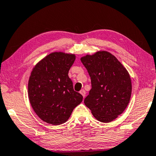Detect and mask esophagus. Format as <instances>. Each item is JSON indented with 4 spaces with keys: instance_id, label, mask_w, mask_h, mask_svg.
I'll return each instance as SVG.
<instances>
[{
    "instance_id": "obj_1",
    "label": "esophagus",
    "mask_w": 156,
    "mask_h": 156,
    "mask_svg": "<svg viewBox=\"0 0 156 156\" xmlns=\"http://www.w3.org/2000/svg\"><path fill=\"white\" fill-rule=\"evenodd\" d=\"M80 94H82V95L83 96V98H84V97H85V95H86V92H85V90H82L80 91Z\"/></svg>"
}]
</instances>
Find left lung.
I'll return each mask as SVG.
<instances>
[{
	"label": "left lung",
	"instance_id": "left-lung-1",
	"mask_svg": "<svg viewBox=\"0 0 156 156\" xmlns=\"http://www.w3.org/2000/svg\"><path fill=\"white\" fill-rule=\"evenodd\" d=\"M80 59L90 74L92 84L84 104L97 120L110 122L124 112L130 102L132 92L130 74L108 51L87 54Z\"/></svg>",
	"mask_w": 156,
	"mask_h": 156
}]
</instances>
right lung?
Returning a JSON list of instances; mask_svg holds the SVG:
<instances>
[{
  "mask_svg": "<svg viewBox=\"0 0 156 156\" xmlns=\"http://www.w3.org/2000/svg\"><path fill=\"white\" fill-rule=\"evenodd\" d=\"M75 54L53 52L38 62L29 77L28 93L38 118L49 124L66 122L83 97L75 92L68 73Z\"/></svg>",
  "mask_w": 156,
  "mask_h": 156,
  "instance_id": "obj_1",
  "label": "right lung"
}]
</instances>
